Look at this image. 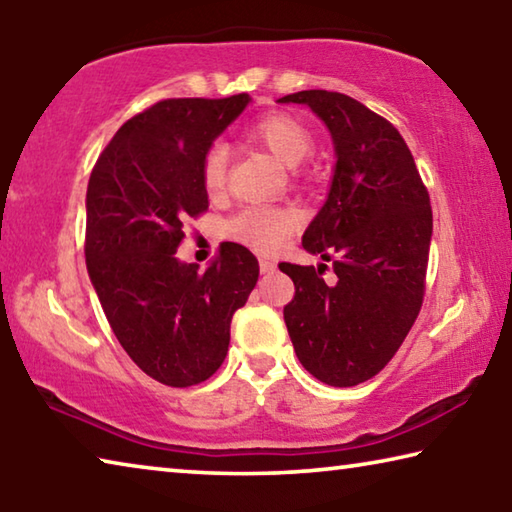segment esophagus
<instances>
[{
    "mask_svg": "<svg viewBox=\"0 0 512 512\" xmlns=\"http://www.w3.org/2000/svg\"><path fill=\"white\" fill-rule=\"evenodd\" d=\"M259 271L262 273H273L275 271V262H271L268 257H262L259 259Z\"/></svg>",
    "mask_w": 512,
    "mask_h": 512,
    "instance_id": "34e87169",
    "label": "esophagus"
}]
</instances>
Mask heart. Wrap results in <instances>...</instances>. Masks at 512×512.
I'll use <instances>...</instances> for the list:
<instances>
[{"instance_id":"heart-1","label":"heart","mask_w":512,"mask_h":512,"mask_svg":"<svg viewBox=\"0 0 512 512\" xmlns=\"http://www.w3.org/2000/svg\"><path fill=\"white\" fill-rule=\"evenodd\" d=\"M250 135L275 160L287 164V167H298L314 151V135H311L309 128L300 119L284 115V112H273V115H266L255 121L253 128H250ZM201 176L207 192H221L225 185V176H228V146L216 142L207 149ZM296 225V214L289 210L250 207V210L239 212L228 223L225 232H228L230 239L239 241V244L262 250V253H271V250L282 246V241L291 235Z\"/></svg>"}]
</instances>
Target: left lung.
<instances>
[{"label":"left lung","instance_id":"1","mask_svg":"<svg viewBox=\"0 0 512 512\" xmlns=\"http://www.w3.org/2000/svg\"><path fill=\"white\" fill-rule=\"evenodd\" d=\"M302 103L334 144L332 183L302 248L332 262L327 284L311 266L280 264L296 284L284 307L293 350L329 386H357L393 359L418 318L431 246V205L409 146L393 124L348 94L305 90Z\"/></svg>","mask_w":512,"mask_h":512}]
</instances>
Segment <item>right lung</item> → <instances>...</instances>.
<instances>
[{"label": "right lung", "mask_w": 512, "mask_h": 512, "mask_svg": "<svg viewBox=\"0 0 512 512\" xmlns=\"http://www.w3.org/2000/svg\"><path fill=\"white\" fill-rule=\"evenodd\" d=\"M248 103V94L155 103L119 128L88 183L85 262L103 314L128 357L173 388L219 370L232 314L259 277L255 255L232 241L203 273L176 257L187 216L207 210L205 153Z\"/></svg>", "instance_id": "1"}]
</instances>
